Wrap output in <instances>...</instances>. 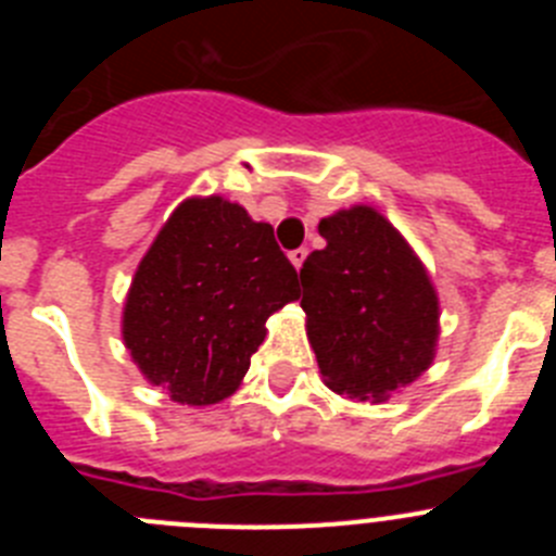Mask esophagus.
<instances>
[{
    "label": "esophagus",
    "mask_w": 556,
    "mask_h": 556,
    "mask_svg": "<svg viewBox=\"0 0 556 556\" xmlns=\"http://www.w3.org/2000/svg\"><path fill=\"white\" fill-rule=\"evenodd\" d=\"M306 255H308V250L306 248H298V250H292V253H289V258H292V264L298 269L303 267V262H306Z\"/></svg>",
    "instance_id": "34e87169"
}]
</instances>
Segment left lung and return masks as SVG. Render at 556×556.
Wrapping results in <instances>:
<instances>
[{
	"mask_svg": "<svg viewBox=\"0 0 556 556\" xmlns=\"http://www.w3.org/2000/svg\"><path fill=\"white\" fill-rule=\"evenodd\" d=\"M326 248L303 262L301 306L326 384L387 401L434 358L440 301L406 239L370 205L320 223Z\"/></svg>",
	"mask_w": 556,
	"mask_h": 556,
	"instance_id": "left-lung-1",
	"label": "left lung"
}]
</instances>
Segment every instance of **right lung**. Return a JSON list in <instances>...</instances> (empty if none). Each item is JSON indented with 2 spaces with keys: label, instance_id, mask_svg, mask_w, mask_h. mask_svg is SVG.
Masks as SVG:
<instances>
[{
  "label": "right lung",
  "instance_id": "1",
  "mask_svg": "<svg viewBox=\"0 0 556 556\" xmlns=\"http://www.w3.org/2000/svg\"><path fill=\"white\" fill-rule=\"evenodd\" d=\"M273 225L211 194L172 211L132 275L122 337L150 384L189 406L233 395L273 312L298 301Z\"/></svg>",
  "mask_w": 556,
  "mask_h": 556
}]
</instances>
